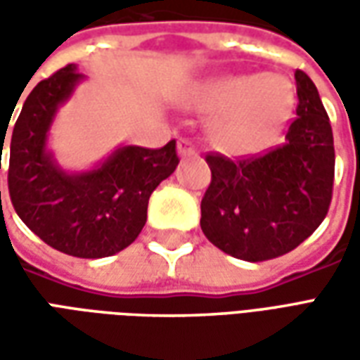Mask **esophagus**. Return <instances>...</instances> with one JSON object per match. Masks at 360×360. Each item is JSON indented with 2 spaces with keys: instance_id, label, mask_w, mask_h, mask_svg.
Wrapping results in <instances>:
<instances>
[{
  "instance_id": "1",
  "label": "esophagus",
  "mask_w": 360,
  "mask_h": 360,
  "mask_svg": "<svg viewBox=\"0 0 360 360\" xmlns=\"http://www.w3.org/2000/svg\"><path fill=\"white\" fill-rule=\"evenodd\" d=\"M177 150H179L181 156H193L196 152L195 142L188 141V139H181L179 144H177Z\"/></svg>"
}]
</instances>
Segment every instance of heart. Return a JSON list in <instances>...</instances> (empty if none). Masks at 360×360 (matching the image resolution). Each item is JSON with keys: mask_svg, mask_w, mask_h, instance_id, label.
<instances>
[{"mask_svg": "<svg viewBox=\"0 0 360 360\" xmlns=\"http://www.w3.org/2000/svg\"><path fill=\"white\" fill-rule=\"evenodd\" d=\"M193 105L218 113L212 136L227 152H250L276 136L293 108L291 82L279 75H239L202 84Z\"/></svg>", "mask_w": 360, "mask_h": 360, "instance_id": "heart-1", "label": "heart"}]
</instances>
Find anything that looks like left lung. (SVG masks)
Masks as SVG:
<instances>
[{
	"label": "left lung",
	"mask_w": 360,
	"mask_h": 360,
	"mask_svg": "<svg viewBox=\"0 0 360 360\" xmlns=\"http://www.w3.org/2000/svg\"><path fill=\"white\" fill-rule=\"evenodd\" d=\"M297 81V117L285 141L237 160L208 152L212 181L200 202V227L212 245L247 262L297 249L324 221L333 191L335 150L330 117L310 77Z\"/></svg>",
	"instance_id": "1"
}]
</instances>
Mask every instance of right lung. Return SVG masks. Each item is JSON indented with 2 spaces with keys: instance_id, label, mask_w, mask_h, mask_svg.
<instances>
[{
  "instance_id": "add662e5",
  "label": "right lung",
  "mask_w": 360,
  "mask_h": 360,
  "mask_svg": "<svg viewBox=\"0 0 360 360\" xmlns=\"http://www.w3.org/2000/svg\"><path fill=\"white\" fill-rule=\"evenodd\" d=\"M81 79L71 63L27 96L13 127L7 185L15 212L46 245L69 257L103 258L139 237L150 195L175 172L179 156L175 141L162 148L123 146L98 169L61 172L46 152V139L58 105ZM5 134L7 129L0 133L1 142Z\"/></svg>"
}]
</instances>
